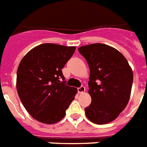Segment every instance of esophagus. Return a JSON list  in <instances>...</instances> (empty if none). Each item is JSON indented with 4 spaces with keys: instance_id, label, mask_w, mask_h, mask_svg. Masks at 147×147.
Here are the masks:
<instances>
[{
    "instance_id": "1",
    "label": "esophagus",
    "mask_w": 147,
    "mask_h": 147,
    "mask_svg": "<svg viewBox=\"0 0 147 147\" xmlns=\"http://www.w3.org/2000/svg\"><path fill=\"white\" fill-rule=\"evenodd\" d=\"M85 90H86V89L84 86H81L80 88H78V93H79V94H83V93L85 92Z\"/></svg>"
}]
</instances>
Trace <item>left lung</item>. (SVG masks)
<instances>
[{"instance_id": "1", "label": "left lung", "mask_w": 147, "mask_h": 147, "mask_svg": "<svg viewBox=\"0 0 147 147\" xmlns=\"http://www.w3.org/2000/svg\"><path fill=\"white\" fill-rule=\"evenodd\" d=\"M90 69L88 93L91 103L85 115L96 125L115 120L129 101L133 71L118 50L103 44H91L78 48Z\"/></svg>"}]
</instances>
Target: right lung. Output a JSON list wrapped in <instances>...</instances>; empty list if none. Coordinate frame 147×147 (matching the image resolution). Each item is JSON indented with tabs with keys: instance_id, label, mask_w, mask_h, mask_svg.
<instances>
[{
	"instance_id": "obj_1",
	"label": "right lung",
	"mask_w": 147,
	"mask_h": 147,
	"mask_svg": "<svg viewBox=\"0 0 147 147\" xmlns=\"http://www.w3.org/2000/svg\"><path fill=\"white\" fill-rule=\"evenodd\" d=\"M76 47L42 44L28 51L20 62L16 90L22 105L41 123H57L65 115L77 88L65 84L62 69Z\"/></svg>"
}]
</instances>
